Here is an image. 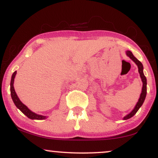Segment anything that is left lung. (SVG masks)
<instances>
[{
  "mask_svg": "<svg viewBox=\"0 0 158 158\" xmlns=\"http://www.w3.org/2000/svg\"><path fill=\"white\" fill-rule=\"evenodd\" d=\"M126 55L128 56L132 61H135V64L137 65V67H138V71H139V76H140V78H141V79H142V81H143V88H142V92H141L140 96H139V100H138V102H137V104H136L135 108L132 110V111L131 112V113L127 114L126 117H124L123 119H128L131 118V117H133V116L135 115L136 113H137V110H139V108L142 106L143 103V102H144L145 99H146V93H147V91H146V90H147V89H146V85H147V81H146V78L144 76V73H143V66L142 63H141L140 61L138 60V59H136L135 56H134L133 54H132V52L131 51H129V50L126 51Z\"/></svg>",
  "mask_w": 158,
  "mask_h": 158,
  "instance_id": "8db88e82",
  "label": "left lung"
}]
</instances>
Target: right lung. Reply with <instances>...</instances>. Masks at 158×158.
Instances as JSON below:
<instances>
[{"label": "right lung", "mask_w": 158, "mask_h": 158, "mask_svg": "<svg viewBox=\"0 0 158 158\" xmlns=\"http://www.w3.org/2000/svg\"><path fill=\"white\" fill-rule=\"evenodd\" d=\"M16 75V71H15L12 74V79H11V82H10V92H11V97H12V100H13V102L15 103V106L17 107L19 109L21 110L22 113L26 115L28 118L31 119H46L47 117L45 116H42V115H39V114H37L34 112H32L27 107L25 106L24 104H23L21 102V101L20 100L19 97L16 94L15 89H14V79H15Z\"/></svg>", "instance_id": "add662e5"}]
</instances>
